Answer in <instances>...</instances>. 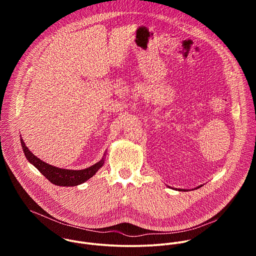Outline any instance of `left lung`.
I'll return each instance as SVG.
<instances>
[{
  "label": "left lung",
  "instance_id": "obj_1",
  "mask_svg": "<svg viewBox=\"0 0 256 256\" xmlns=\"http://www.w3.org/2000/svg\"><path fill=\"white\" fill-rule=\"evenodd\" d=\"M168 188H170V186H168ZM202 188V186L196 188L194 190H198V188ZM174 190H178V192H188V190H182V188H174Z\"/></svg>",
  "mask_w": 256,
  "mask_h": 256
}]
</instances>
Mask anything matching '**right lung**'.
<instances>
[{"label":"right lung","mask_w":256,"mask_h":256,"mask_svg":"<svg viewBox=\"0 0 256 256\" xmlns=\"http://www.w3.org/2000/svg\"><path fill=\"white\" fill-rule=\"evenodd\" d=\"M20 142L22 146L23 152L25 154L26 159L36 168L40 170V172L46 177L52 184L58 186H77L79 184H84L85 181L90 179L92 176L96 174V172L103 166L104 160H105V153L103 158L95 163L94 165L82 169V170H70V169H62L58 168L52 165H50L40 158L36 157L33 153L29 151V149L26 147V144L22 138H20Z\"/></svg>","instance_id":"obj_1"}]
</instances>
